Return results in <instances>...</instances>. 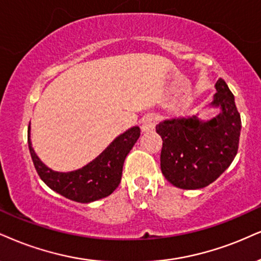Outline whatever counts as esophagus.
I'll use <instances>...</instances> for the list:
<instances>
[{
	"instance_id": "1",
	"label": "esophagus",
	"mask_w": 261,
	"mask_h": 261,
	"mask_svg": "<svg viewBox=\"0 0 261 261\" xmlns=\"http://www.w3.org/2000/svg\"><path fill=\"white\" fill-rule=\"evenodd\" d=\"M157 123V117L155 115L150 114L144 116V118L141 120V130L143 132H150L155 128V125Z\"/></svg>"
}]
</instances>
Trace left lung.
<instances>
[{
    "instance_id": "8db88e82",
    "label": "left lung",
    "mask_w": 261,
    "mask_h": 261,
    "mask_svg": "<svg viewBox=\"0 0 261 261\" xmlns=\"http://www.w3.org/2000/svg\"><path fill=\"white\" fill-rule=\"evenodd\" d=\"M212 104L221 112L213 120L181 118L161 122L156 132L163 140L161 170L179 189H202L217 180L239 150L241 116L233 94L223 79L215 83Z\"/></svg>"
}]
</instances>
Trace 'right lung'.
<instances>
[{
  "label": "right lung",
  "instance_id": "add662e5",
  "mask_svg": "<svg viewBox=\"0 0 261 261\" xmlns=\"http://www.w3.org/2000/svg\"><path fill=\"white\" fill-rule=\"evenodd\" d=\"M28 143L37 174L53 191L75 202L88 203L111 195L120 185L125 156L140 137V128L133 127L112 141L110 146L93 162L79 170L69 173L54 172L36 156L30 141L29 125Z\"/></svg>",
  "mask_w": 261,
  "mask_h": 261
}]
</instances>
